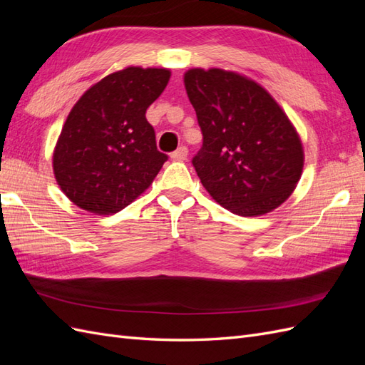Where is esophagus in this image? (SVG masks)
<instances>
[{
    "label": "esophagus",
    "mask_w": 365,
    "mask_h": 365,
    "mask_svg": "<svg viewBox=\"0 0 365 365\" xmlns=\"http://www.w3.org/2000/svg\"><path fill=\"white\" fill-rule=\"evenodd\" d=\"M187 153H189V150H187V148L185 146H180L178 149H176L175 152H172V158L173 160H185L187 158Z\"/></svg>",
    "instance_id": "1"
}]
</instances>
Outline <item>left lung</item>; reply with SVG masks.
Masks as SVG:
<instances>
[{
	"mask_svg": "<svg viewBox=\"0 0 365 365\" xmlns=\"http://www.w3.org/2000/svg\"><path fill=\"white\" fill-rule=\"evenodd\" d=\"M184 83L202 132L192 164L213 200L240 216L288 200L303 148L277 102L256 82L217 68L189 70Z\"/></svg>",
	"mask_w": 365,
	"mask_h": 365,
	"instance_id": "1",
	"label": "left lung"
}]
</instances>
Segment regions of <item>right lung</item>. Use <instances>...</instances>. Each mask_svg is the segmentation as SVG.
I'll return each mask as SVG.
<instances>
[{
    "label": "right lung",
    "mask_w": 365,
    "mask_h": 365,
    "mask_svg": "<svg viewBox=\"0 0 365 365\" xmlns=\"http://www.w3.org/2000/svg\"><path fill=\"white\" fill-rule=\"evenodd\" d=\"M169 79V70L129 67L106 76L74 105L54 149L53 170L77 207L113 215L150 185L169 157L157 149L146 109Z\"/></svg>",
    "instance_id": "obj_1"
}]
</instances>
